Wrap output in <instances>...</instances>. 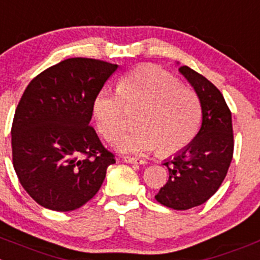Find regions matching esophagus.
I'll return each mask as SVG.
<instances>
[{"instance_id":"obj_1","label":"esophagus","mask_w":260,"mask_h":260,"mask_svg":"<svg viewBox=\"0 0 260 260\" xmlns=\"http://www.w3.org/2000/svg\"><path fill=\"white\" fill-rule=\"evenodd\" d=\"M123 160H124L125 163H128V164H142L144 163V160H140V159H137V157H133V156H124L123 157Z\"/></svg>"}]
</instances>
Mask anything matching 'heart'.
Returning a JSON list of instances; mask_svg holds the SVG:
<instances>
[{
    "label": "heart",
    "instance_id": "obj_1",
    "mask_svg": "<svg viewBox=\"0 0 260 260\" xmlns=\"http://www.w3.org/2000/svg\"><path fill=\"white\" fill-rule=\"evenodd\" d=\"M137 110L139 127L119 139L125 127V109ZM101 135L123 152L141 155L157 147L161 155L185 149L200 124V101L193 89L155 65H145L124 75L118 92L101 89L92 104Z\"/></svg>",
    "mask_w": 260,
    "mask_h": 260
}]
</instances>
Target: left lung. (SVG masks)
<instances>
[{
    "label": "left lung",
    "mask_w": 260,
    "mask_h": 260,
    "mask_svg": "<svg viewBox=\"0 0 260 260\" xmlns=\"http://www.w3.org/2000/svg\"><path fill=\"white\" fill-rule=\"evenodd\" d=\"M201 105V127L192 141L166 160L169 179L155 195L157 203L187 210L209 200L222 185L234 155L232 116L219 89L191 68H179Z\"/></svg>",
    "instance_id": "left-lung-1"
}]
</instances>
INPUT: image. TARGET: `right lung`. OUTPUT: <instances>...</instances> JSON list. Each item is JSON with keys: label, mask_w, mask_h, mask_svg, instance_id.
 <instances>
[{"label": "right lung", "mask_w": 260, "mask_h": 260, "mask_svg": "<svg viewBox=\"0 0 260 260\" xmlns=\"http://www.w3.org/2000/svg\"><path fill=\"white\" fill-rule=\"evenodd\" d=\"M116 69L72 57L38 74L24 91L11 127L13 164L24 190L43 208H81L115 163L89 122L94 97Z\"/></svg>", "instance_id": "right-lung-1"}]
</instances>
